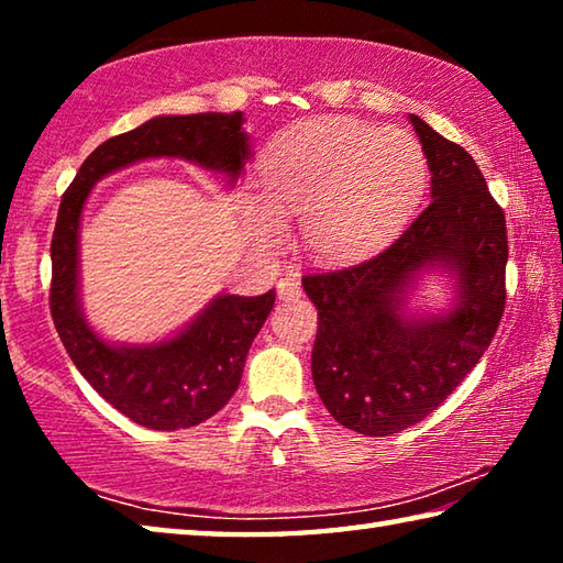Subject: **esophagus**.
Here are the masks:
<instances>
[{
  "label": "esophagus",
  "mask_w": 563,
  "mask_h": 563,
  "mask_svg": "<svg viewBox=\"0 0 563 563\" xmlns=\"http://www.w3.org/2000/svg\"><path fill=\"white\" fill-rule=\"evenodd\" d=\"M300 278L298 275H285L278 280V298L280 300H298L300 298Z\"/></svg>",
  "instance_id": "esophagus-1"
}]
</instances>
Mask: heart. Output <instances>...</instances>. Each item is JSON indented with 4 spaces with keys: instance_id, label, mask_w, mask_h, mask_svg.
<instances>
[{
    "instance_id": "heart-1",
    "label": "heart",
    "mask_w": 563,
    "mask_h": 563,
    "mask_svg": "<svg viewBox=\"0 0 563 563\" xmlns=\"http://www.w3.org/2000/svg\"><path fill=\"white\" fill-rule=\"evenodd\" d=\"M265 194L247 196L251 233L263 247L300 221L302 245L342 261L383 243L422 196L427 158L415 136L352 119H318L285 131L261 161Z\"/></svg>"
}]
</instances>
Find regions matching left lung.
I'll list each match as a JSON object with an SVG mask.
<instances>
[{"label": "left lung", "mask_w": 563, "mask_h": 563, "mask_svg": "<svg viewBox=\"0 0 563 563\" xmlns=\"http://www.w3.org/2000/svg\"><path fill=\"white\" fill-rule=\"evenodd\" d=\"M432 174V201L365 263L302 278L318 308L312 379L342 427L387 437L422 422L487 352L507 302V221L474 158L409 113ZM444 267L457 280L446 313L409 317L406 288Z\"/></svg>", "instance_id": "8db88e82"}]
</instances>
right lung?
<instances>
[{"mask_svg": "<svg viewBox=\"0 0 563 563\" xmlns=\"http://www.w3.org/2000/svg\"><path fill=\"white\" fill-rule=\"evenodd\" d=\"M184 158L233 180L251 158L243 113L156 117L113 136L84 161L62 196L52 238L54 328L87 383L148 430H186L213 417L241 385L245 355L271 316L275 290L258 298L218 295L178 335L154 345H111L84 318L79 298V225L103 176L146 158Z\"/></svg>", "mask_w": 563, "mask_h": 563, "instance_id": "1", "label": "right lung"}]
</instances>
